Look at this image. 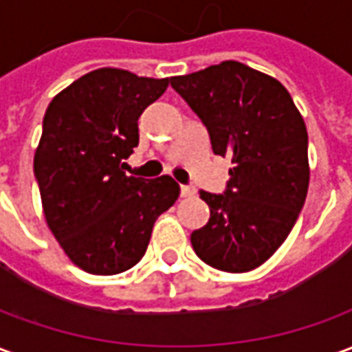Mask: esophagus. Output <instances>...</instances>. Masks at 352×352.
Masks as SVG:
<instances>
[{
  "instance_id": "34e87169",
  "label": "esophagus",
  "mask_w": 352,
  "mask_h": 352,
  "mask_svg": "<svg viewBox=\"0 0 352 352\" xmlns=\"http://www.w3.org/2000/svg\"><path fill=\"white\" fill-rule=\"evenodd\" d=\"M181 196H183V198H192V196H194V188H192V186H181Z\"/></svg>"
}]
</instances>
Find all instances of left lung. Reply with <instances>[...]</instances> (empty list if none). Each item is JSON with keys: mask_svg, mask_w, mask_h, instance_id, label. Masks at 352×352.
<instances>
[{"mask_svg": "<svg viewBox=\"0 0 352 352\" xmlns=\"http://www.w3.org/2000/svg\"><path fill=\"white\" fill-rule=\"evenodd\" d=\"M171 87L206 124L213 153L230 156L224 194L199 192L211 211L192 247L221 272L258 267L287 239L309 186L307 130L279 80L226 60Z\"/></svg>", "mask_w": 352, "mask_h": 352, "instance_id": "1", "label": "left lung"}]
</instances>
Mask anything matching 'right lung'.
Segmentation results:
<instances>
[{
  "mask_svg": "<svg viewBox=\"0 0 352 352\" xmlns=\"http://www.w3.org/2000/svg\"><path fill=\"white\" fill-rule=\"evenodd\" d=\"M169 79L118 67L82 75L54 96L43 118L34 171L47 226L67 258L94 275H115L143 258L156 219L179 198L169 175H126L139 143L138 118Z\"/></svg>",
  "mask_w": 352,
  "mask_h": 352,
  "instance_id": "right-lung-1",
  "label": "right lung"
}]
</instances>
